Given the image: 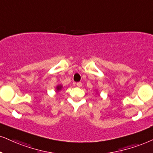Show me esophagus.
<instances>
[{"instance_id":"obj_1","label":"esophagus","mask_w":153,"mask_h":153,"mask_svg":"<svg viewBox=\"0 0 153 153\" xmlns=\"http://www.w3.org/2000/svg\"><path fill=\"white\" fill-rule=\"evenodd\" d=\"M76 86H78V87H81V86H82V82H77V83H76Z\"/></svg>"}]
</instances>
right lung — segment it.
Here are the masks:
<instances>
[{"instance_id":"1","label":"right lung","mask_w":153,"mask_h":153,"mask_svg":"<svg viewBox=\"0 0 153 153\" xmlns=\"http://www.w3.org/2000/svg\"><path fill=\"white\" fill-rule=\"evenodd\" d=\"M61 88V86H58V87H57V88H58V89H59V88Z\"/></svg>"}]
</instances>
